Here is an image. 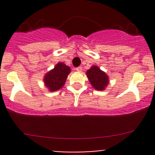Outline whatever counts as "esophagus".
Listing matches in <instances>:
<instances>
[{
	"instance_id": "1",
	"label": "esophagus",
	"mask_w": 155,
	"mask_h": 155,
	"mask_svg": "<svg viewBox=\"0 0 155 155\" xmlns=\"http://www.w3.org/2000/svg\"><path fill=\"white\" fill-rule=\"evenodd\" d=\"M82 67H78V68H76V71H78V72H81V71H82Z\"/></svg>"
}]
</instances>
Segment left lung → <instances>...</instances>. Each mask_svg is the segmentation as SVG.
<instances>
[{
  "mask_svg": "<svg viewBox=\"0 0 155 155\" xmlns=\"http://www.w3.org/2000/svg\"><path fill=\"white\" fill-rule=\"evenodd\" d=\"M86 75L89 82L96 90H104L109 84V76L97 66H92L89 70H87Z\"/></svg>",
  "mask_w": 155,
  "mask_h": 155,
  "instance_id": "8db88e82",
  "label": "left lung"
}]
</instances>
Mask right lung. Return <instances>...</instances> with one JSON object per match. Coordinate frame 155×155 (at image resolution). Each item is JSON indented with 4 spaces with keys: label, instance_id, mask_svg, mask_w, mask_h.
Returning a JSON list of instances; mask_svg holds the SVG:
<instances>
[{
    "label": "right lung",
    "instance_id": "add662e5",
    "mask_svg": "<svg viewBox=\"0 0 155 155\" xmlns=\"http://www.w3.org/2000/svg\"><path fill=\"white\" fill-rule=\"evenodd\" d=\"M70 68L65 64L60 62L57 64L54 69L48 72L43 78L45 85L50 91H56L64 86Z\"/></svg>",
    "mask_w": 155,
    "mask_h": 155
}]
</instances>
